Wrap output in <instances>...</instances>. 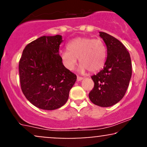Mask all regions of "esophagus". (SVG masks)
Masks as SVG:
<instances>
[{"label": "esophagus", "instance_id": "34e87169", "mask_svg": "<svg viewBox=\"0 0 147 147\" xmlns=\"http://www.w3.org/2000/svg\"><path fill=\"white\" fill-rule=\"evenodd\" d=\"M84 79V77H79V76H77V82H80V81H82V79Z\"/></svg>", "mask_w": 147, "mask_h": 147}]
</instances>
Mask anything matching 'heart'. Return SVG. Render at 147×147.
<instances>
[{"instance_id": "1", "label": "heart", "mask_w": 147, "mask_h": 147, "mask_svg": "<svg viewBox=\"0 0 147 147\" xmlns=\"http://www.w3.org/2000/svg\"><path fill=\"white\" fill-rule=\"evenodd\" d=\"M67 49L61 52V58L63 65L69 70L75 69L78 58L81 64V72L87 70L92 72L98 71L106 62L107 50L100 38L77 37L69 42Z\"/></svg>"}]
</instances>
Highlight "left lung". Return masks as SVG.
<instances>
[{
	"label": "left lung",
	"instance_id": "obj_1",
	"mask_svg": "<svg viewBox=\"0 0 147 147\" xmlns=\"http://www.w3.org/2000/svg\"><path fill=\"white\" fill-rule=\"evenodd\" d=\"M107 48L104 68L91 77L95 86L89 99L95 105L109 107L123 98L132 75L129 52L119 40L109 34L99 32Z\"/></svg>",
	"mask_w": 147,
	"mask_h": 147
}]
</instances>
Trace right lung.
I'll return each mask as SVG.
<instances>
[{
  "mask_svg": "<svg viewBox=\"0 0 147 147\" xmlns=\"http://www.w3.org/2000/svg\"><path fill=\"white\" fill-rule=\"evenodd\" d=\"M62 36H43L26 45L19 61L23 93L43 110H55L68 101L77 76L63 65L59 49Z\"/></svg>",
  "mask_w": 147,
  "mask_h": 147,
  "instance_id": "add662e5",
  "label": "right lung"
}]
</instances>
